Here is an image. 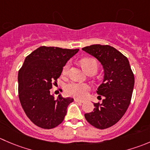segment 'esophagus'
Returning <instances> with one entry per match:
<instances>
[{
  "label": "esophagus",
  "instance_id": "esophagus-1",
  "mask_svg": "<svg viewBox=\"0 0 150 150\" xmlns=\"http://www.w3.org/2000/svg\"><path fill=\"white\" fill-rule=\"evenodd\" d=\"M75 101L78 102V103H84V100H79V99H75Z\"/></svg>",
  "mask_w": 150,
  "mask_h": 150
}]
</instances>
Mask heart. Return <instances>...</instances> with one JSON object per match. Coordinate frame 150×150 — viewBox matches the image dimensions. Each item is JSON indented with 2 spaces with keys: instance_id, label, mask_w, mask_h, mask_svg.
Wrapping results in <instances>:
<instances>
[{
  "instance_id": "heart-1",
  "label": "heart",
  "mask_w": 150,
  "mask_h": 150,
  "mask_svg": "<svg viewBox=\"0 0 150 150\" xmlns=\"http://www.w3.org/2000/svg\"><path fill=\"white\" fill-rule=\"evenodd\" d=\"M81 65L86 72L91 68L94 69L96 71L97 69V61L93 59H90V58L83 59L81 60ZM69 67H70V62H67L63 68L64 74L67 73ZM89 89L90 87L88 84L86 83L75 82V81H71L65 86V91L68 95L80 99L85 98L88 95Z\"/></svg>"
}]
</instances>
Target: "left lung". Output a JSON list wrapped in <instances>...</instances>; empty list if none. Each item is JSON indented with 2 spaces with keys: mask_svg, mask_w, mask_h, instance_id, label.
Wrapping results in <instances>:
<instances>
[{
  "mask_svg": "<svg viewBox=\"0 0 150 150\" xmlns=\"http://www.w3.org/2000/svg\"><path fill=\"white\" fill-rule=\"evenodd\" d=\"M82 50L100 62L104 73L103 83L97 90L104 99L101 103H94V111L84 116L94 127L108 128L118 122L128 108L134 75L127 57L111 46L93 45Z\"/></svg>",
  "mask_w": 150,
  "mask_h": 150,
  "instance_id": "obj_1",
  "label": "left lung"
}]
</instances>
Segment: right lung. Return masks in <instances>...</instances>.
<instances>
[{
	"instance_id": "right-lung-1",
	"label": "right lung",
	"mask_w": 150,
	"mask_h": 150,
	"mask_svg": "<svg viewBox=\"0 0 150 150\" xmlns=\"http://www.w3.org/2000/svg\"><path fill=\"white\" fill-rule=\"evenodd\" d=\"M78 50L42 46L25 59L18 73L19 98L27 117L36 126L51 129L63 122L73 98L59 94L55 99L50 89Z\"/></svg>"
}]
</instances>
